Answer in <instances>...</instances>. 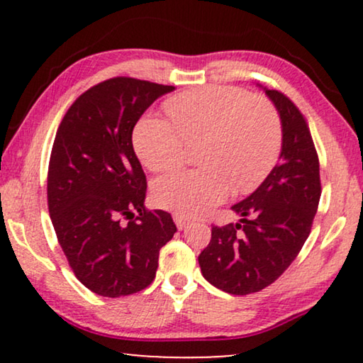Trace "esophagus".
<instances>
[{"mask_svg": "<svg viewBox=\"0 0 363 363\" xmlns=\"http://www.w3.org/2000/svg\"><path fill=\"white\" fill-rule=\"evenodd\" d=\"M173 220H175L178 230H185V228L190 225V220H188V218H185V216H182V215H175V216H173Z\"/></svg>", "mask_w": 363, "mask_h": 363, "instance_id": "34e87169", "label": "esophagus"}]
</instances>
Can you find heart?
Here are the masks:
<instances>
[{"mask_svg": "<svg viewBox=\"0 0 363 363\" xmlns=\"http://www.w3.org/2000/svg\"><path fill=\"white\" fill-rule=\"evenodd\" d=\"M173 122L147 116L133 130V147L152 172L185 162L188 145H200L206 168L178 172L153 183V200L183 216L205 215L226 200L231 183L252 190L279 157L282 132L274 107L240 87L193 89L167 104Z\"/></svg>", "mask_w": 363, "mask_h": 363, "instance_id": "heart-1", "label": "heart"}]
</instances>
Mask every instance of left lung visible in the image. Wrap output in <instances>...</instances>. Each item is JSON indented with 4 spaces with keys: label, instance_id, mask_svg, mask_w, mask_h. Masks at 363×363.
I'll list each match as a JSON object with an SVG mask.
<instances>
[{
    "label": "left lung",
    "instance_id": "obj_1",
    "mask_svg": "<svg viewBox=\"0 0 363 363\" xmlns=\"http://www.w3.org/2000/svg\"><path fill=\"white\" fill-rule=\"evenodd\" d=\"M266 94L281 116V160L252 195L233 206L241 223L213 226L210 245L198 256L205 279L235 296L259 292L291 266L309 236L322 191L306 117L281 91Z\"/></svg>",
    "mask_w": 363,
    "mask_h": 363
}]
</instances>
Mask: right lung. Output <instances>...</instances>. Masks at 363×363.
I'll return each instance as SVG.
<instances>
[{"instance_id":"add662e5","label":"right lung","mask_w":363,"mask_h":363,"mask_svg":"<svg viewBox=\"0 0 363 363\" xmlns=\"http://www.w3.org/2000/svg\"><path fill=\"white\" fill-rule=\"evenodd\" d=\"M173 86L112 77L81 94L57 128L49 158L48 206L69 266L104 297L140 292L175 235L172 215L147 210V178L133 152L142 113Z\"/></svg>"}]
</instances>
